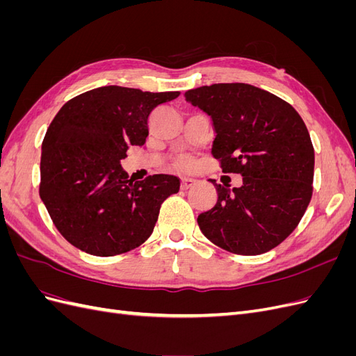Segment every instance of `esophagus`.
<instances>
[{"label":"esophagus","instance_id":"esophagus-1","mask_svg":"<svg viewBox=\"0 0 356 356\" xmlns=\"http://www.w3.org/2000/svg\"><path fill=\"white\" fill-rule=\"evenodd\" d=\"M195 184H196V179L188 178V177L181 178V188H182V190H188L190 187H193Z\"/></svg>","mask_w":356,"mask_h":356}]
</instances>
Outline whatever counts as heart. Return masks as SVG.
I'll return each instance as SVG.
<instances>
[{
	"instance_id": "b5f03b06",
	"label": "heart",
	"mask_w": 356,
	"mask_h": 356,
	"mask_svg": "<svg viewBox=\"0 0 356 356\" xmlns=\"http://www.w3.org/2000/svg\"><path fill=\"white\" fill-rule=\"evenodd\" d=\"M191 165H193V161H191V159H188V157H182V159H179V161H178V166L182 168V169H188Z\"/></svg>"
}]
</instances>
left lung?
Segmentation results:
<instances>
[{
    "label": "left lung",
    "mask_w": 356,
    "mask_h": 356,
    "mask_svg": "<svg viewBox=\"0 0 356 356\" xmlns=\"http://www.w3.org/2000/svg\"><path fill=\"white\" fill-rule=\"evenodd\" d=\"M212 118V156L242 186L215 184V207L197 217L202 233L222 250L258 255L294 232L312 199L315 152L300 114L276 95L245 83L186 92Z\"/></svg>",
    "instance_id": "8db88e82"
}]
</instances>
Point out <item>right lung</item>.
<instances>
[{"instance_id": "1", "label": "right lung", "mask_w": 356, "mask_h": 356, "mask_svg": "<svg viewBox=\"0 0 356 356\" xmlns=\"http://www.w3.org/2000/svg\"><path fill=\"white\" fill-rule=\"evenodd\" d=\"M178 96L104 86L70 99L53 118L41 145L40 197L71 245L111 257L149 238L179 179L134 181L120 163L129 145L145 144L149 114Z\"/></svg>"}]
</instances>
